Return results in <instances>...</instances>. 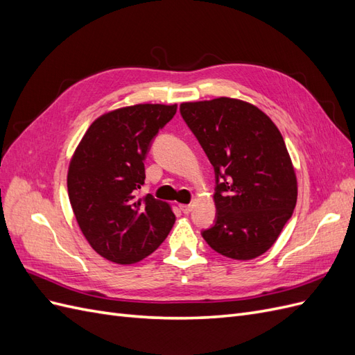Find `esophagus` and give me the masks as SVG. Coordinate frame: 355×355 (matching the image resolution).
I'll return each instance as SVG.
<instances>
[{"label": "esophagus", "instance_id": "34e87169", "mask_svg": "<svg viewBox=\"0 0 355 355\" xmlns=\"http://www.w3.org/2000/svg\"><path fill=\"white\" fill-rule=\"evenodd\" d=\"M179 209L184 211L185 214H188L192 210V206H191V204H179Z\"/></svg>", "mask_w": 355, "mask_h": 355}]
</instances>
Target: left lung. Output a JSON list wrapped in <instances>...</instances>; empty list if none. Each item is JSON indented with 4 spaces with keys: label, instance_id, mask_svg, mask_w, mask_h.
<instances>
[{
    "label": "left lung",
    "instance_id": "1",
    "mask_svg": "<svg viewBox=\"0 0 355 355\" xmlns=\"http://www.w3.org/2000/svg\"><path fill=\"white\" fill-rule=\"evenodd\" d=\"M214 168L216 220L202 231L214 252L237 261L263 254L292 218L297 180L284 139L257 106L231 98L180 103Z\"/></svg>",
    "mask_w": 355,
    "mask_h": 355
}]
</instances>
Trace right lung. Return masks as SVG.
Segmentation results:
<instances>
[{"label":"right lung","mask_w":355,"mask_h":355,"mask_svg":"<svg viewBox=\"0 0 355 355\" xmlns=\"http://www.w3.org/2000/svg\"><path fill=\"white\" fill-rule=\"evenodd\" d=\"M176 110V103H139L106 112L92 123L71 158L68 194L75 219L93 250L114 263L142 261L176 220L167 202L151 194L136 197L153 139Z\"/></svg>","instance_id":"obj_1"}]
</instances>
